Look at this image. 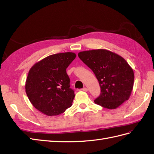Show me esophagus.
Wrapping results in <instances>:
<instances>
[{
    "instance_id": "34e87169",
    "label": "esophagus",
    "mask_w": 154,
    "mask_h": 154,
    "mask_svg": "<svg viewBox=\"0 0 154 154\" xmlns=\"http://www.w3.org/2000/svg\"><path fill=\"white\" fill-rule=\"evenodd\" d=\"M83 91H85V92H87V91H88V89L87 87H83V89H82Z\"/></svg>"
}]
</instances>
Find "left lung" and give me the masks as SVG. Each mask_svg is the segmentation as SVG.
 I'll list each match as a JSON object with an SVG mask.
<instances>
[{
    "label": "left lung",
    "mask_w": 154,
    "mask_h": 154,
    "mask_svg": "<svg viewBox=\"0 0 154 154\" xmlns=\"http://www.w3.org/2000/svg\"><path fill=\"white\" fill-rule=\"evenodd\" d=\"M78 56L99 81L101 92L94 103L108 109H115L128 100L134 74L122 57L104 49L81 51Z\"/></svg>",
    "instance_id": "obj_1"
}]
</instances>
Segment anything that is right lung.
Listing matches in <instances>:
<instances>
[{
    "instance_id": "add662e5",
    "label": "right lung",
    "mask_w": 154,
    "mask_h": 154,
    "mask_svg": "<svg viewBox=\"0 0 154 154\" xmlns=\"http://www.w3.org/2000/svg\"><path fill=\"white\" fill-rule=\"evenodd\" d=\"M75 57L73 52L51 55L29 71L26 93L32 105L45 115H59L71 106L75 94L66 69Z\"/></svg>"
}]
</instances>
